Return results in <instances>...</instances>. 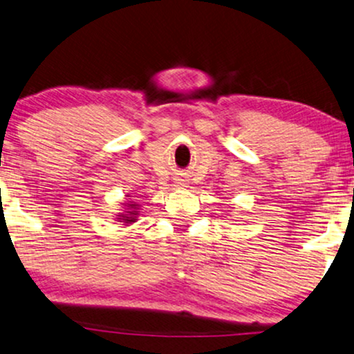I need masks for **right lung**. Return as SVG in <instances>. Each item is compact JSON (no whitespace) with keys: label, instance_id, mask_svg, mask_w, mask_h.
Instances as JSON below:
<instances>
[{"label":"right lung","instance_id":"add662e5","mask_svg":"<svg viewBox=\"0 0 354 354\" xmlns=\"http://www.w3.org/2000/svg\"><path fill=\"white\" fill-rule=\"evenodd\" d=\"M122 205V212H119L118 222H122L124 225L136 222L138 217V210H140V205H138L137 201H125Z\"/></svg>","mask_w":354,"mask_h":354}]
</instances>
